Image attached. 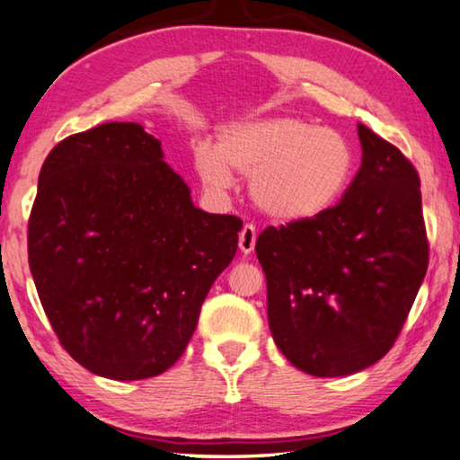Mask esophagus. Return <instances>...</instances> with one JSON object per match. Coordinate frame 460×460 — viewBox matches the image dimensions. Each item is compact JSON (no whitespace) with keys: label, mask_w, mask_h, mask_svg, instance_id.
<instances>
[{"label":"esophagus","mask_w":460,"mask_h":460,"mask_svg":"<svg viewBox=\"0 0 460 460\" xmlns=\"http://www.w3.org/2000/svg\"><path fill=\"white\" fill-rule=\"evenodd\" d=\"M257 244V228L252 224H244V228L238 234V246L244 254H251Z\"/></svg>","instance_id":"esophagus-1"}]
</instances>
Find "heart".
I'll return each instance as SVG.
<instances>
[{"mask_svg":"<svg viewBox=\"0 0 460 460\" xmlns=\"http://www.w3.org/2000/svg\"><path fill=\"white\" fill-rule=\"evenodd\" d=\"M201 185L224 193L234 175L251 177L248 193L270 220L304 222L334 206L349 185L355 155L341 132L307 119L275 116L230 126L216 148H195Z\"/></svg>","mask_w":460,"mask_h":460,"instance_id":"heart-1","label":"heart"}]
</instances>
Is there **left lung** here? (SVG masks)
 <instances>
[{"mask_svg": "<svg viewBox=\"0 0 460 460\" xmlns=\"http://www.w3.org/2000/svg\"><path fill=\"white\" fill-rule=\"evenodd\" d=\"M358 138L363 163L336 206L257 238L270 334L314 377L352 375L385 357L428 270L416 167L365 124Z\"/></svg>", "mask_w": 460, "mask_h": 460, "instance_id": "8db88e82", "label": "left lung"}]
</instances>
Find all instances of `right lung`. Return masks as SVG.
<instances>
[{
	"label": "right lung",
	"instance_id": "add662e5",
	"mask_svg": "<svg viewBox=\"0 0 460 460\" xmlns=\"http://www.w3.org/2000/svg\"><path fill=\"white\" fill-rule=\"evenodd\" d=\"M240 228L193 206L145 128L108 122L44 159L28 262L63 349L100 377L138 381L183 355Z\"/></svg>",
	"mask_w": 460,
	"mask_h": 460
}]
</instances>
